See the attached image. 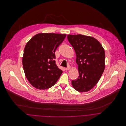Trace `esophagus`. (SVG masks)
<instances>
[{
  "label": "esophagus",
  "instance_id": "34e87169",
  "mask_svg": "<svg viewBox=\"0 0 126 126\" xmlns=\"http://www.w3.org/2000/svg\"><path fill=\"white\" fill-rule=\"evenodd\" d=\"M69 69H70V67H67L65 68V70H69Z\"/></svg>",
  "mask_w": 126,
  "mask_h": 126
}]
</instances>
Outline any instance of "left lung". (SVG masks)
I'll use <instances>...</instances> for the list:
<instances>
[{"label": "left lung", "mask_w": 126, "mask_h": 126, "mask_svg": "<svg viewBox=\"0 0 126 126\" xmlns=\"http://www.w3.org/2000/svg\"><path fill=\"white\" fill-rule=\"evenodd\" d=\"M67 39L75 51L79 73L78 78L72 80V86L79 92L89 91L97 84L104 72V49L92 37L68 35Z\"/></svg>", "instance_id": "obj_1"}]
</instances>
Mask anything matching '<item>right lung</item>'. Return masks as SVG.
Masks as SVG:
<instances>
[{
  "instance_id": "right-lung-1",
  "label": "right lung",
  "mask_w": 126,
  "mask_h": 126,
  "mask_svg": "<svg viewBox=\"0 0 126 126\" xmlns=\"http://www.w3.org/2000/svg\"><path fill=\"white\" fill-rule=\"evenodd\" d=\"M66 34L39 33L26 44L22 59L24 71L30 83L40 90L53 86L63 71L56 64L55 52Z\"/></svg>"
}]
</instances>
